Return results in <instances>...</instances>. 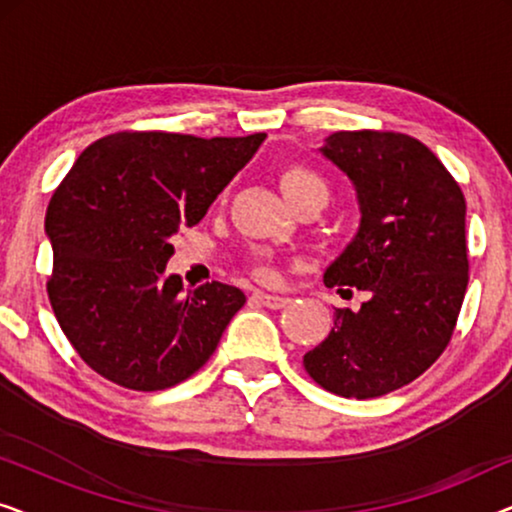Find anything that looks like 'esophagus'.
I'll return each mask as SVG.
<instances>
[{"label":"esophagus","instance_id":"obj_1","mask_svg":"<svg viewBox=\"0 0 512 512\" xmlns=\"http://www.w3.org/2000/svg\"><path fill=\"white\" fill-rule=\"evenodd\" d=\"M254 300L256 303H261L263 307H270V310H282V307L289 305V298L286 296H272V293H263V291H256Z\"/></svg>","mask_w":512,"mask_h":512}]
</instances>
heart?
I'll return each instance as SVG.
<instances>
[{"instance_id":"obj_1","label":"heart","mask_w":512,"mask_h":512,"mask_svg":"<svg viewBox=\"0 0 512 512\" xmlns=\"http://www.w3.org/2000/svg\"><path fill=\"white\" fill-rule=\"evenodd\" d=\"M279 186H282V193L284 198H293V195L305 191V188H312V186H324V179L319 177V174H314L312 170H307V167H286L282 172V177H279ZM256 277L263 279V282H268L272 279V272L268 268H256Z\"/></svg>"}]
</instances>
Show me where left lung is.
Returning a JSON list of instances; mask_svg holds the SVG:
<instances>
[{
	"label": "left lung",
	"mask_w": 512,
	"mask_h": 512,
	"mask_svg": "<svg viewBox=\"0 0 512 512\" xmlns=\"http://www.w3.org/2000/svg\"><path fill=\"white\" fill-rule=\"evenodd\" d=\"M321 153L361 205L359 233L324 284L368 300L335 310L303 366L331 394L377 398L417 380L450 345L468 286L466 200L436 153L403 132H333Z\"/></svg>",
	"instance_id": "8db88e82"
}]
</instances>
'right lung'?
Instances as JSON below:
<instances>
[{
    "label": "right lung",
    "mask_w": 512,
    "mask_h": 512,
    "mask_svg": "<svg viewBox=\"0 0 512 512\" xmlns=\"http://www.w3.org/2000/svg\"><path fill=\"white\" fill-rule=\"evenodd\" d=\"M263 139L114 132L90 144L55 188L48 300L76 354L104 380L170 389L214 354L247 298L221 282L181 291V279L165 275L170 237L207 214Z\"/></svg>",
    "instance_id": "obj_1"
}]
</instances>
